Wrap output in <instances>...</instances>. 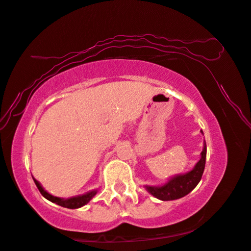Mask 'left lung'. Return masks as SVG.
Here are the masks:
<instances>
[{
    "mask_svg": "<svg viewBox=\"0 0 251 251\" xmlns=\"http://www.w3.org/2000/svg\"><path fill=\"white\" fill-rule=\"evenodd\" d=\"M202 133V131H201ZM206 143H204V148L201 151V157L199 162L195 165V168L188 173L179 174L176 176L166 182L165 184L159 187H151V186H145L146 190L150 192L151 195L154 196L155 198L159 199V201H174V199L182 198L184 196L188 195L189 192L194 190L196 186L201 181L202 173L205 170V163H206Z\"/></svg>",
    "mask_w": 251,
    "mask_h": 251,
    "instance_id": "1",
    "label": "left lung"
}]
</instances>
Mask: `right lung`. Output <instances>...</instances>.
Returning <instances> with one entry per match:
<instances>
[{"label":"right lung","instance_id":"right-lung-1","mask_svg":"<svg viewBox=\"0 0 251 251\" xmlns=\"http://www.w3.org/2000/svg\"><path fill=\"white\" fill-rule=\"evenodd\" d=\"M34 179V177H32ZM35 181V184L37 186L38 190L41 194L44 196L46 199H49L50 201L52 202H55V204L65 207V208H70V209H75V208H80V207L85 206L87 202L90 201V199H92L94 196L97 194V190H93V191H89L87 192L85 195H80V196H75V197H71V198H68V199H64V198H59V197H54L49 192L44 190V188L41 186V183L38 182L37 180L34 179Z\"/></svg>","mask_w":251,"mask_h":251}]
</instances>
